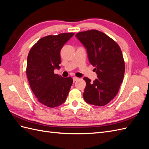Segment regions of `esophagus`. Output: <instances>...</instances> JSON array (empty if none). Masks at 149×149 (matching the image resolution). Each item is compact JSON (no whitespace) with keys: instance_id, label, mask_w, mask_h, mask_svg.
<instances>
[{"instance_id":"obj_1","label":"esophagus","mask_w":149,"mask_h":149,"mask_svg":"<svg viewBox=\"0 0 149 149\" xmlns=\"http://www.w3.org/2000/svg\"><path fill=\"white\" fill-rule=\"evenodd\" d=\"M73 81H74V82H75L76 81H77L79 78H77V77H75V76H74V77H73Z\"/></svg>"}]
</instances>
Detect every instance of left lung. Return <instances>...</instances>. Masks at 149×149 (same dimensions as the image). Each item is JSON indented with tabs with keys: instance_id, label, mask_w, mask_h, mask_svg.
<instances>
[{
	"instance_id": "left-lung-1",
	"label": "left lung",
	"mask_w": 149,
	"mask_h": 149,
	"mask_svg": "<svg viewBox=\"0 0 149 149\" xmlns=\"http://www.w3.org/2000/svg\"><path fill=\"white\" fill-rule=\"evenodd\" d=\"M76 37L87 49L89 61L95 66L97 78L86 85L83 93L85 101L94 106H105L118 94L123 82L125 63L121 49L113 39L97 30L81 31Z\"/></svg>"
}]
</instances>
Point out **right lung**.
<instances>
[{
    "mask_svg": "<svg viewBox=\"0 0 149 149\" xmlns=\"http://www.w3.org/2000/svg\"><path fill=\"white\" fill-rule=\"evenodd\" d=\"M74 33L48 35L31 47L27 58L26 74L38 101L49 107L59 106L66 101L73 78L54 73L60 69V51Z\"/></svg>",
    "mask_w": 149,
    "mask_h": 149,
    "instance_id": "right-lung-1",
    "label": "right lung"
}]
</instances>
